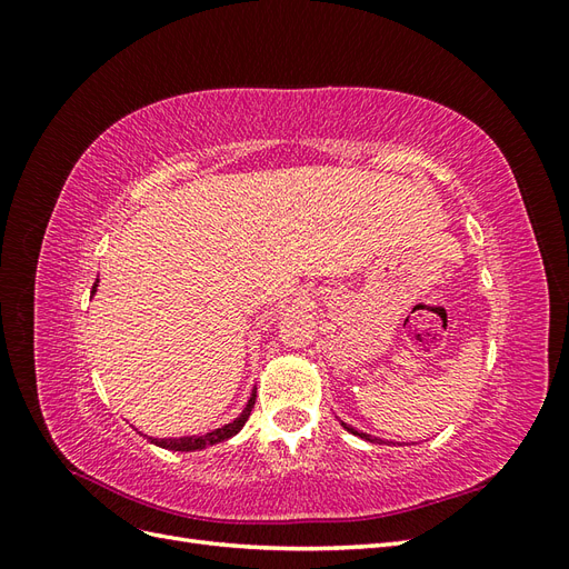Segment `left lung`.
<instances>
[{"label": "left lung", "mask_w": 569, "mask_h": 569, "mask_svg": "<svg viewBox=\"0 0 569 569\" xmlns=\"http://www.w3.org/2000/svg\"><path fill=\"white\" fill-rule=\"evenodd\" d=\"M341 427L347 429V432H351V435H356V437H360V439H366V441H370V443H382V439L370 437V435H366V432H358V429H353V427H351V425H347V422H341Z\"/></svg>", "instance_id": "1"}]
</instances>
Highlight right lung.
<instances>
[{
    "mask_svg": "<svg viewBox=\"0 0 569 569\" xmlns=\"http://www.w3.org/2000/svg\"><path fill=\"white\" fill-rule=\"evenodd\" d=\"M97 287H99V278H97V282L92 284V297L97 295ZM253 403H256V391H251L244 410L239 412V416H237L232 422L222 425V427H218V429H211V432H206V435L170 437V439H157V437H149V435H142V432H140V435H142L147 441H151L153 446H161V449H168V451H201V449H206V446H213V443L232 439V437L239 432V429H242V427L247 425V420H249V416H251Z\"/></svg>",
    "mask_w": 569,
    "mask_h": 569,
    "instance_id": "1",
    "label": "right lung"
}]
</instances>
